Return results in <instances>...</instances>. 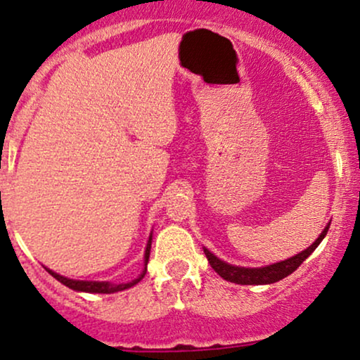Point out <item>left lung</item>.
Masks as SVG:
<instances>
[{"label":"left lung","instance_id":"obj_1","mask_svg":"<svg viewBox=\"0 0 360 360\" xmlns=\"http://www.w3.org/2000/svg\"><path fill=\"white\" fill-rule=\"evenodd\" d=\"M328 228H330V224L326 226L325 229H323L320 236H318V240L314 241V243L311 245L309 248H306L304 252L297 253L296 257L288 258V260H284V262H278V264L269 265V267H262V269L234 267V265L226 264V262L219 260L217 257H214L207 248H204V253H205V257H207L211 267L216 270V272L219 274V276L223 277L224 281L234 282V284H241V285L272 284V282H277V281H281V278L290 276L294 270L300 267L302 262H304L306 258H308L311 253L316 250V246L321 243V240L325 238V234L328 233Z\"/></svg>","mask_w":360,"mask_h":360}]
</instances>
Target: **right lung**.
I'll return each mask as SVG.
<instances>
[{"mask_svg": "<svg viewBox=\"0 0 360 360\" xmlns=\"http://www.w3.org/2000/svg\"><path fill=\"white\" fill-rule=\"evenodd\" d=\"M149 252H151V236H149V241H148V246H146V253H144V264L148 265V260H149ZM49 274L54 278H58L60 284H64L66 288H70L72 290H83V292H98V294H110V292H117V290H124L127 288H132V285L137 284V282L141 281V278L144 277V274H146V267H144V272L141 274L139 277L136 278V281L132 282H127V284H119V285H114L110 284V282H91V281H72V278H68V277H63L59 276V274L52 272L49 270Z\"/></svg>", "mask_w": 360, "mask_h": 360, "instance_id": "1", "label": "right lung"}]
</instances>
